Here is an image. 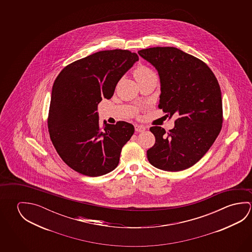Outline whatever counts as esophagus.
Returning a JSON list of instances; mask_svg holds the SVG:
<instances>
[{
	"label": "esophagus",
	"mask_w": 252,
	"mask_h": 252,
	"mask_svg": "<svg viewBox=\"0 0 252 252\" xmlns=\"http://www.w3.org/2000/svg\"><path fill=\"white\" fill-rule=\"evenodd\" d=\"M134 128H135V131L137 132H144L145 130H146V127H145L144 126H141V125H135Z\"/></svg>",
	"instance_id": "34e87169"
}]
</instances>
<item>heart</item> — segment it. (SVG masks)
Masks as SVG:
<instances>
[{
    "label": "heart",
    "mask_w": 252,
    "mask_h": 252,
    "mask_svg": "<svg viewBox=\"0 0 252 252\" xmlns=\"http://www.w3.org/2000/svg\"><path fill=\"white\" fill-rule=\"evenodd\" d=\"M152 75H156L154 71L151 70L148 66H143V65L137 66L133 71V76H134V78L136 79V81L149 77V76H152Z\"/></svg>",
    "instance_id": "1"
}]
</instances>
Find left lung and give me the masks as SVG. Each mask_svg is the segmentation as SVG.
Returning <instances> with one entry per match:
<instances>
[{"label":"left lung","instance_id":"obj_1","mask_svg":"<svg viewBox=\"0 0 252 252\" xmlns=\"http://www.w3.org/2000/svg\"><path fill=\"white\" fill-rule=\"evenodd\" d=\"M158 71L161 95L158 107L178 115L175 127L149 128L156 143L147 151L157 169L180 171L198 162L222 127L221 92L217 78L205 62L172 46L138 52ZM166 115V116H167Z\"/></svg>","mask_w":252,"mask_h":252}]
</instances>
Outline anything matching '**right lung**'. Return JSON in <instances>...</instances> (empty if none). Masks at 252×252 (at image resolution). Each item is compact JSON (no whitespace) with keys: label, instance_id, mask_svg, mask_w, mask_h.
Instances as JSON below:
<instances>
[{"label":"right lung","instance_id":"1","mask_svg":"<svg viewBox=\"0 0 252 252\" xmlns=\"http://www.w3.org/2000/svg\"><path fill=\"white\" fill-rule=\"evenodd\" d=\"M139 61L128 50H106L65 66L54 81L47 126L62 161L78 173L99 177L115 169L132 124H99L97 107L110 99L123 74Z\"/></svg>","mask_w":252,"mask_h":252}]
</instances>
